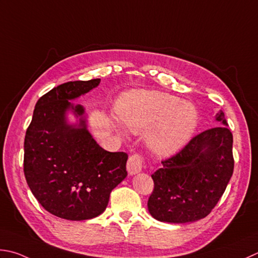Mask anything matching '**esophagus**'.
I'll use <instances>...</instances> for the list:
<instances>
[{"label": "esophagus", "instance_id": "esophagus-1", "mask_svg": "<svg viewBox=\"0 0 258 258\" xmlns=\"http://www.w3.org/2000/svg\"><path fill=\"white\" fill-rule=\"evenodd\" d=\"M143 168V158L139 154L131 155L127 163V171L130 175L137 174Z\"/></svg>", "mask_w": 258, "mask_h": 258}]
</instances>
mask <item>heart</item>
Masks as SVG:
<instances>
[{"label":"heart","instance_id":"obj_1","mask_svg":"<svg viewBox=\"0 0 258 258\" xmlns=\"http://www.w3.org/2000/svg\"><path fill=\"white\" fill-rule=\"evenodd\" d=\"M120 122L135 134L148 130L146 143L154 154L171 156L192 139L199 113L189 102L156 91L124 93L116 104Z\"/></svg>","mask_w":258,"mask_h":258}]
</instances>
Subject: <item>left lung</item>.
<instances>
[{"instance_id":"obj_1","label":"left lung","mask_w":258,"mask_h":258,"mask_svg":"<svg viewBox=\"0 0 258 258\" xmlns=\"http://www.w3.org/2000/svg\"><path fill=\"white\" fill-rule=\"evenodd\" d=\"M216 120L221 125L197 135L152 175L154 191L147 206L156 220H200L220 200L234 172V156L232 134L221 110Z\"/></svg>"}]
</instances>
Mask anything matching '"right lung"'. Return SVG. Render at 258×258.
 Returning <instances> with one entry per match:
<instances>
[{"instance_id":"1","label":"right lung","mask_w":258,"mask_h":258,"mask_svg":"<svg viewBox=\"0 0 258 258\" xmlns=\"http://www.w3.org/2000/svg\"><path fill=\"white\" fill-rule=\"evenodd\" d=\"M100 79L67 82L38 100L24 138L23 172L38 202L67 220L100 216L110 193L127 176L128 155L100 147L86 128L84 108L75 100L100 84ZM80 116L67 123L66 112Z\"/></svg>"}]
</instances>
